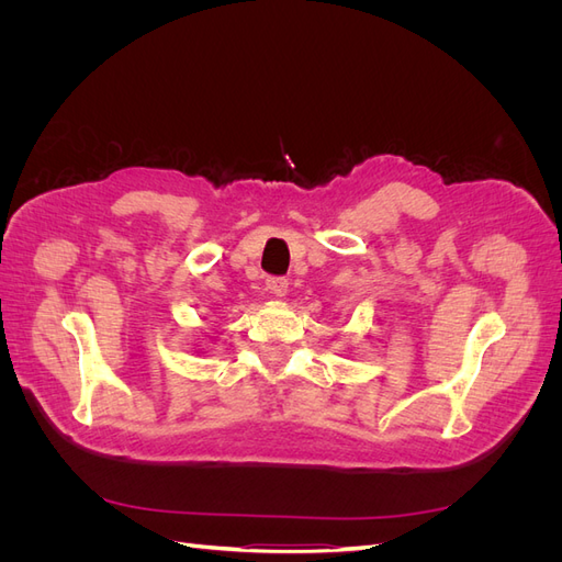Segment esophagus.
I'll use <instances>...</instances> for the list:
<instances>
[{"instance_id": "1", "label": "esophagus", "mask_w": 562, "mask_h": 562, "mask_svg": "<svg viewBox=\"0 0 562 562\" xmlns=\"http://www.w3.org/2000/svg\"><path fill=\"white\" fill-rule=\"evenodd\" d=\"M267 288H269V293H274L277 297H283L288 293V279H283V277H269L267 279Z\"/></svg>"}]
</instances>
